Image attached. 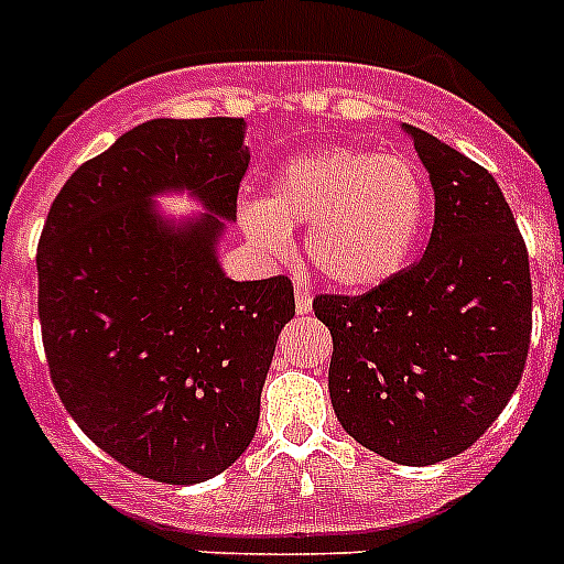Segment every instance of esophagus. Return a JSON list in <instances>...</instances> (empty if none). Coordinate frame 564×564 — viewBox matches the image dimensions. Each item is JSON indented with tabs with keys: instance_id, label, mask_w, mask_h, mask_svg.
<instances>
[{
	"instance_id": "esophagus-1",
	"label": "esophagus",
	"mask_w": 564,
	"mask_h": 564,
	"mask_svg": "<svg viewBox=\"0 0 564 564\" xmlns=\"http://www.w3.org/2000/svg\"><path fill=\"white\" fill-rule=\"evenodd\" d=\"M293 293H296V313L299 316H307L313 311V293L305 282H296L293 285Z\"/></svg>"
}]
</instances>
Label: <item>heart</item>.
Listing matches in <instances>:
<instances>
[{"mask_svg":"<svg viewBox=\"0 0 564 564\" xmlns=\"http://www.w3.org/2000/svg\"><path fill=\"white\" fill-rule=\"evenodd\" d=\"M426 208V174L412 158L330 147L282 163L265 200L239 208V223L271 257L291 253V231L307 226L311 265L344 291H372L410 262Z\"/></svg>","mask_w":564,"mask_h":564,"instance_id":"heart-1","label":"heart"}]
</instances>
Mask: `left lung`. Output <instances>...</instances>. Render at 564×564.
<instances>
[{
    "label": "left lung",
    "instance_id": "obj_1",
    "mask_svg": "<svg viewBox=\"0 0 564 564\" xmlns=\"http://www.w3.org/2000/svg\"><path fill=\"white\" fill-rule=\"evenodd\" d=\"M435 188V226L415 265L361 293L313 299L333 336L338 423L376 455L432 466L500 417L525 370V239L480 163L403 123Z\"/></svg>",
    "mask_w": 564,
    "mask_h": 564
}]
</instances>
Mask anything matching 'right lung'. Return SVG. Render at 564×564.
<instances>
[{
	"instance_id": "add662e5",
	"label": "right lung",
	"mask_w": 564,
	"mask_h": 564,
	"mask_svg": "<svg viewBox=\"0 0 564 564\" xmlns=\"http://www.w3.org/2000/svg\"><path fill=\"white\" fill-rule=\"evenodd\" d=\"M248 161L242 118L147 121L73 172L39 239V322L64 410L98 449L169 486L248 449L296 313L288 276L234 282L217 262ZM181 187L209 214L174 227L151 197Z\"/></svg>"
}]
</instances>
